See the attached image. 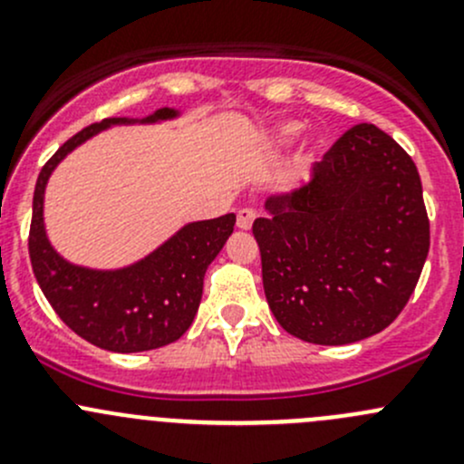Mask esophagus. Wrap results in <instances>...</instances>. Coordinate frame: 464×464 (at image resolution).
<instances>
[{
    "label": "esophagus",
    "instance_id": "esophagus-1",
    "mask_svg": "<svg viewBox=\"0 0 464 464\" xmlns=\"http://www.w3.org/2000/svg\"><path fill=\"white\" fill-rule=\"evenodd\" d=\"M256 210L254 208H240L237 210V228H242V231H249L251 224H254L256 219Z\"/></svg>",
    "mask_w": 464,
    "mask_h": 464
}]
</instances>
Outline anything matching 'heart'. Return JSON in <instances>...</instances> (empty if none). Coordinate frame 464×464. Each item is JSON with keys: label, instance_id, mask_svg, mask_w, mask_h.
I'll return each mask as SVG.
<instances>
[{"label": "heart", "instance_id": "1", "mask_svg": "<svg viewBox=\"0 0 464 464\" xmlns=\"http://www.w3.org/2000/svg\"><path fill=\"white\" fill-rule=\"evenodd\" d=\"M301 130H303L301 123H285L283 128L278 130V139H280V141H292V139L296 137Z\"/></svg>", "mask_w": 464, "mask_h": 464}]
</instances>
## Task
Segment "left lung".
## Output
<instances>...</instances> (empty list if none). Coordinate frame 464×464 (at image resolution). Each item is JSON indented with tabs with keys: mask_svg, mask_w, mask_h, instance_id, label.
I'll return each mask as SVG.
<instances>
[{
	"mask_svg": "<svg viewBox=\"0 0 464 464\" xmlns=\"http://www.w3.org/2000/svg\"><path fill=\"white\" fill-rule=\"evenodd\" d=\"M254 222L262 285L289 334L345 345L377 334L409 303L431 231L413 159L371 123L341 134L294 193Z\"/></svg>",
	"mask_w": 464,
	"mask_h": 464,
	"instance_id": "8db88e82",
	"label": "left lung"
}]
</instances>
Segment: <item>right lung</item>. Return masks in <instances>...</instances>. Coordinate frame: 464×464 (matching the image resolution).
<instances>
[{
    "label": "right lung",
    "mask_w": 464,
    "mask_h": 464,
    "mask_svg": "<svg viewBox=\"0 0 464 464\" xmlns=\"http://www.w3.org/2000/svg\"><path fill=\"white\" fill-rule=\"evenodd\" d=\"M161 110L148 121L170 119ZM125 119H105L73 134L42 166L33 193L29 256L37 285L55 314L78 336L111 353H143L179 339L198 314L204 274L233 233L236 215L188 224L152 256L121 271H92L69 265L49 245L42 199L51 170L98 130Z\"/></svg>",
    "instance_id": "right-lung-1"
}]
</instances>
